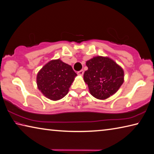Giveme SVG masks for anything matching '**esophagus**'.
<instances>
[{"label":"esophagus","mask_w":154,"mask_h":154,"mask_svg":"<svg viewBox=\"0 0 154 154\" xmlns=\"http://www.w3.org/2000/svg\"><path fill=\"white\" fill-rule=\"evenodd\" d=\"M77 74L80 75H82L83 74H84V71H83V69H81V70H80V71L78 72Z\"/></svg>","instance_id":"34e87169"}]
</instances>
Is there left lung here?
Returning <instances> with one entry per match:
<instances>
[{"label": "left lung", "mask_w": 154, "mask_h": 154, "mask_svg": "<svg viewBox=\"0 0 154 154\" xmlns=\"http://www.w3.org/2000/svg\"><path fill=\"white\" fill-rule=\"evenodd\" d=\"M84 80L93 96L105 100L115 94L123 82L124 73L119 65L108 57H95L87 60Z\"/></svg>", "instance_id": "left-lung-1"}]
</instances>
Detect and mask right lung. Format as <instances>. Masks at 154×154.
<instances>
[{"instance_id":"obj_1","label":"right lung","mask_w":154,"mask_h":154,"mask_svg":"<svg viewBox=\"0 0 154 154\" xmlns=\"http://www.w3.org/2000/svg\"><path fill=\"white\" fill-rule=\"evenodd\" d=\"M76 75L72 66L60 59L52 60L37 74V87L46 97L58 100L67 94Z\"/></svg>"}]
</instances>
